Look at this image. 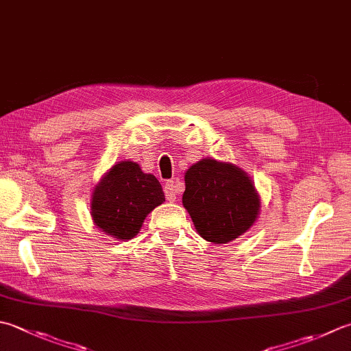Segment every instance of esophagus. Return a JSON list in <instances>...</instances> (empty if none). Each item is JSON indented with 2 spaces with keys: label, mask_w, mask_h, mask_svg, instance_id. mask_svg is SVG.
<instances>
[{
  "label": "esophagus",
  "mask_w": 351,
  "mask_h": 351,
  "mask_svg": "<svg viewBox=\"0 0 351 351\" xmlns=\"http://www.w3.org/2000/svg\"><path fill=\"white\" fill-rule=\"evenodd\" d=\"M178 193V184L175 181H167L164 184V195H166V199L170 202H173L176 199Z\"/></svg>",
  "instance_id": "esophagus-1"
}]
</instances>
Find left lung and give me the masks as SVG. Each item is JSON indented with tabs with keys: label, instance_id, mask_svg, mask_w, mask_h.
Returning <instances> with one entry per match:
<instances>
[{
	"label": "left lung",
	"instance_id": "8db88e82",
	"mask_svg": "<svg viewBox=\"0 0 351 351\" xmlns=\"http://www.w3.org/2000/svg\"><path fill=\"white\" fill-rule=\"evenodd\" d=\"M182 204L199 236L228 243L256 222L260 199L243 170L216 160H202L185 173Z\"/></svg>",
	"mask_w": 351,
	"mask_h": 351
}]
</instances>
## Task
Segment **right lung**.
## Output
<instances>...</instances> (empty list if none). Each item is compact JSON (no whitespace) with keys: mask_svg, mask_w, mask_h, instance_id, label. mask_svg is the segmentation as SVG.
Instances as JSON below:
<instances>
[{"mask_svg":"<svg viewBox=\"0 0 351 351\" xmlns=\"http://www.w3.org/2000/svg\"><path fill=\"white\" fill-rule=\"evenodd\" d=\"M164 201L154 175L143 173L136 162L121 161L94 189L91 216L109 236L128 240L138 234L146 216Z\"/></svg>","mask_w":351,"mask_h":351,"instance_id":"right-lung-1","label":"right lung"}]
</instances>
